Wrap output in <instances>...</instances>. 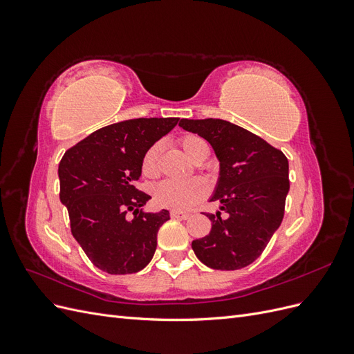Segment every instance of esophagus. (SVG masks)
I'll list each match as a JSON object with an SVG mask.
<instances>
[{"label":"esophagus","instance_id":"34e87169","mask_svg":"<svg viewBox=\"0 0 354 354\" xmlns=\"http://www.w3.org/2000/svg\"><path fill=\"white\" fill-rule=\"evenodd\" d=\"M190 214L187 212H180V211H171V217L173 218H180V220H186L189 218Z\"/></svg>","mask_w":354,"mask_h":354}]
</instances>
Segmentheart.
<instances>
[{
	"label": "heart",
	"mask_w": 354,
	"mask_h": 354,
	"mask_svg": "<svg viewBox=\"0 0 354 354\" xmlns=\"http://www.w3.org/2000/svg\"><path fill=\"white\" fill-rule=\"evenodd\" d=\"M178 145L183 149V152L195 160L203 151H205L207 143L203 138L195 134H185L178 138ZM160 145L155 143L147 149L143 160L142 171L145 176H153L158 169V158H159ZM208 192L207 185L199 178L192 180H164L158 183L153 189L155 202L160 207L185 211L194 207L196 202L205 198Z\"/></svg>",
	"instance_id": "b5f03b06"
}]
</instances>
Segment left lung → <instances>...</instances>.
I'll use <instances>...</instances> for the list:
<instances>
[{
  "label": "left lung",
  "instance_id": "8db88e82",
  "mask_svg": "<svg viewBox=\"0 0 354 354\" xmlns=\"http://www.w3.org/2000/svg\"><path fill=\"white\" fill-rule=\"evenodd\" d=\"M178 125L212 146L220 176L209 201H218L226 219L207 214L209 234L192 242L211 269L238 270L255 261L279 229L289 192L286 156L261 137L224 120H181Z\"/></svg>",
  "mask_w": 354,
  "mask_h": 354
}]
</instances>
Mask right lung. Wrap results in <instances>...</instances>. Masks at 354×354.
<instances>
[{
	"label": "right lung",
	"mask_w": 354,
	"mask_h": 354,
	"mask_svg": "<svg viewBox=\"0 0 354 354\" xmlns=\"http://www.w3.org/2000/svg\"><path fill=\"white\" fill-rule=\"evenodd\" d=\"M178 118H137L91 133L59 164L60 202L71 230L90 261L109 274L140 272L156 250L158 230L169 212H146L151 199L136 189L146 151ZM133 212L127 217V211Z\"/></svg>",
	"instance_id": "right-lung-1"
}]
</instances>
